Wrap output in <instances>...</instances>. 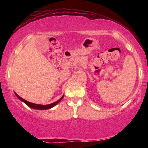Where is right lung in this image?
<instances>
[{
    "instance_id": "right-lung-1",
    "label": "right lung",
    "mask_w": 148,
    "mask_h": 148,
    "mask_svg": "<svg viewBox=\"0 0 148 148\" xmlns=\"http://www.w3.org/2000/svg\"><path fill=\"white\" fill-rule=\"evenodd\" d=\"M15 94H16V97L18 98L19 100H21V101H23L24 103H25L27 106H29L30 108H33V109H36V110H47V109H50L51 108H53V106H56L57 104L59 103V102L61 101L62 99V98L64 97V95L63 96H62V97L60 99H59L58 101L53 102V103H51V104H47V105H42V104H34V103H32V102H30L27 101L26 100L23 99V98H21V97H19L17 93L15 92Z\"/></svg>"
}]
</instances>
